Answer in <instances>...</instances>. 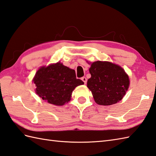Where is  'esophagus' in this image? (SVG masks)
Masks as SVG:
<instances>
[{"mask_svg": "<svg viewBox=\"0 0 156 156\" xmlns=\"http://www.w3.org/2000/svg\"><path fill=\"white\" fill-rule=\"evenodd\" d=\"M82 80L83 81V82H84V84H86V82H87V79H86V77H82Z\"/></svg>", "mask_w": 156, "mask_h": 156, "instance_id": "34e87169", "label": "esophagus"}]
</instances>
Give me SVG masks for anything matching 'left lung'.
<instances>
[{
    "label": "left lung",
    "instance_id": "1",
    "mask_svg": "<svg viewBox=\"0 0 156 156\" xmlns=\"http://www.w3.org/2000/svg\"><path fill=\"white\" fill-rule=\"evenodd\" d=\"M91 78L87 87L91 90L95 102L108 106L116 104L126 94L129 80L124 70L109 62L96 61L89 68Z\"/></svg>",
    "mask_w": 156,
    "mask_h": 156
}]
</instances>
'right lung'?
I'll return each mask as SVG.
<instances>
[{
    "instance_id": "right-lung-1",
    "label": "right lung",
    "mask_w": 156,
    "mask_h": 156,
    "mask_svg": "<svg viewBox=\"0 0 156 156\" xmlns=\"http://www.w3.org/2000/svg\"><path fill=\"white\" fill-rule=\"evenodd\" d=\"M33 82L37 94L42 100L56 106L69 102L76 87L84 84V82L76 78L74 70L60 62L40 68Z\"/></svg>"
}]
</instances>
